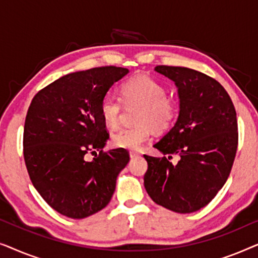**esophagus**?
<instances>
[{
	"label": "esophagus",
	"mask_w": 258,
	"mask_h": 258,
	"mask_svg": "<svg viewBox=\"0 0 258 258\" xmlns=\"http://www.w3.org/2000/svg\"><path fill=\"white\" fill-rule=\"evenodd\" d=\"M129 155H130V158H137V157H140V154L137 153V151L130 150V151H129Z\"/></svg>",
	"instance_id": "esophagus-1"
}]
</instances>
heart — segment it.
<instances>
[{
	"mask_svg": "<svg viewBox=\"0 0 258 258\" xmlns=\"http://www.w3.org/2000/svg\"><path fill=\"white\" fill-rule=\"evenodd\" d=\"M121 97L108 93L102 98L100 114L105 124L115 128L118 124L122 111V101L125 104H141L136 112L137 124L118 129L111 136L116 148L139 150L150 140L153 130L167 132L178 117V105L167 96L164 86L150 76H136L123 83Z\"/></svg>",
	"mask_w": 258,
	"mask_h": 258,
	"instance_id": "heart-1",
	"label": "heart"
}]
</instances>
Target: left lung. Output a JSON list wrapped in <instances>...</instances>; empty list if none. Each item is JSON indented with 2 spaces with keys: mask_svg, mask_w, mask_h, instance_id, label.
<instances>
[{
  "mask_svg": "<svg viewBox=\"0 0 258 258\" xmlns=\"http://www.w3.org/2000/svg\"><path fill=\"white\" fill-rule=\"evenodd\" d=\"M155 70L178 88L179 115L154 146L164 156L144 155V188L155 203L194 213L211 202L230 175L238 146L236 110L224 88L206 74L169 66ZM172 154L180 156L176 165L170 162Z\"/></svg>",
  "mask_w": 258,
  "mask_h": 258,
  "instance_id": "8db88e82",
  "label": "left lung"
}]
</instances>
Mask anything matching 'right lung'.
I'll use <instances>...</instances> for the list:
<instances>
[{
    "label": "right lung",
    "mask_w": 258,
    "mask_h": 258,
    "mask_svg": "<svg viewBox=\"0 0 258 258\" xmlns=\"http://www.w3.org/2000/svg\"><path fill=\"white\" fill-rule=\"evenodd\" d=\"M128 72L108 66L68 74L38 91L28 109V174L45 202L67 217L84 218L107 207L128 164L123 148L103 151L109 133L100 114L102 98ZM96 151L87 161L85 155Z\"/></svg>",
    "instance_id": "obj_1"
}]
</instances>
